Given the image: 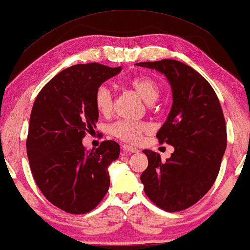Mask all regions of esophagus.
<instances>
[{"label": "esophagus", "instance_id": "obj_1", "mask_svg": "<svg viewBox=\"0 0 250 250\" xmlns=\"http://www.w3.org/2000/svg\"><path fill=\"white\" fill-rule=\"evenodd\" d=\"M123 150H124V153H126V154H128V153L137 154V153H139V150H138L137 148L132 147V146H129V145H124V146H123Z\"/></svg>", "mask_w": 250, "mask_h": 250}]
</instances>
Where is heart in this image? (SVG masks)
<instances>
[{
    "mask_svg": "<svg viewBox=\"0 0 250 250\" xmlns=\"http://www.w3.org/2000/svg\"><path fill=\"white\" fill-rule=\"evenodd\" d=\"M131 87L137 92L147 104H151L158 99L161 87L156 80L150 77L135 78L131 82ZM94 103L101 115L108 116L112 111L113 99L111 90L108 86H100L94 95ZM115 137L128 142H139L142 135L149 131V125L145 122L121 121L115 123L110 128Z\"/></svg>",
    "mask_w": 250,
    "mask_h": 250,
    "instance_id": "b5f03b06",
    "label": "heart"
}]
</instances>
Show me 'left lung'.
Segmentation results:
<instances>
[{"mask_svg": "<svg viewBox=\"0 0 250 250\" xmlns=\"http://www.w3.org/2000/svg\"><path fill=\"white\" fill-rule=\"evenodd\" d=\"M135 65L167 77L172 106L156 137L173 146L170 158L145 149L148 167L141 174L145 193L156 206L174 212L206 195L218 176L226 149V125L211 85L192 67L174 60L142 62Z\"/></svg>", "mask_w": 250, "mask_h": 250, "instance_id": "1", "label": "left lung"}]
</instances>
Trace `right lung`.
<instances>
[{
	"mask_svg": "<svg viewBox=\"0 0 250 250\" xmlns=\"http://www.w3.org/2000/svg\"><path fill=\"white\" fill-rule=\"evenodd\" d=\"M121 71L99 63L67 67L41 89L32 108L26 142L32 174L47 200L69 213L90 211L109 189L108 167L121 147L108 140L87 150L83 139L99 121L96 89Z\"/></svg>",
	"mask_w": 250,
	"mask_h": 250,
	"instance_id": "1",
	"label": "right lung"
}]
</instances>
